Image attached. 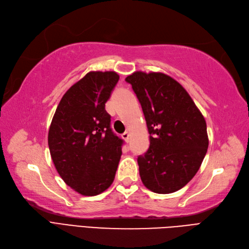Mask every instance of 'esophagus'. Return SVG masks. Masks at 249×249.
<instances>
[{
    "instance_id": "obj_1",
    "label": "esophagus",
    "mask_w": 249,
    "mask_h": 249,
    "mask_svg": "<svg viewBox=\"0 0 249 249\" xmlns=\"http://www.w3.org/2000/svg\"><path fill=\"white\" fill-rule=\"evenodd\" d=\"M129 136H130V133L128 132V131H126V132H124V133L122 134L123 140H125L127 142H128V141H129Z\"/></svg>"
}]
</instances>
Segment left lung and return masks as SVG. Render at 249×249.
<instances>
[{
	"mask_svg": "<svg viewBox=\"0 0 249 249\" xmlns=\"http://www.w3.org/2000/svg\"><path fill=\"white\" fill-rule=\"evenodd\" d=\"M125 81L138 96L150 146L138 158L143 185L160 195L173 194L195 177L209 146L206 120L184 89L162 72L135 71Z\"/></svg>",
	"mask_w": 249,
	"mask_h": 249,
	"instance_id": "1",
	"label": "left lung"
}]
</instances>
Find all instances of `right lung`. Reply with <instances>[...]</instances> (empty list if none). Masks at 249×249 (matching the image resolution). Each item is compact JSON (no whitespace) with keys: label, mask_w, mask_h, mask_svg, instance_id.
Masks as SVG:
<instances>
[{"label":"right lung","mask_w":249,"mask_h":249,"mask_svg":"<svg viewBox=\"0 0 249 249\" xmlns=\"http://www.w3.org/2000/svg\"><path fill=\"white\" fill-rule=\"evenodd\" d=\"M115 71H90L72 85L55 109L49 147L55 170L77 194L94 196L114 182L123 141L110 129L106 103L119 81Z\"/></svg>","instance_id":"right-lung-1"}]
</instances>
